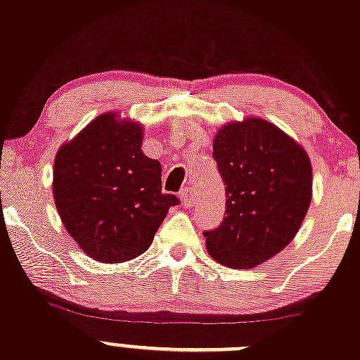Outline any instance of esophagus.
<instances>
[{
    "mask_svg": "<svg viewBox=\"0 0 360 360\" xmlns=\"http://www.w3.org/2000/svg\"><path fill=\"white\" fill-rule=\"evenodd\" d=\"M181 200H183L184 207L195 205L196 198H195V193H193L191 188H184V190L181 191Z\"/></svg>",
    "mask_w": 360,
    "mask_h": 360,
    "instance_id": "34e87169",
    "label": "esophagus"
}]
</instances>
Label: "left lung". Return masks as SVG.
I'll return each mask as SVG.
<instances>
[{
	"label": "left lung",
	"instance_id": "8db88e82",
	"mask_svg": "<svg viewBox=\"0 0 360 360\" xmlns=\"http://www.w3.org/2000/svg\"><path fill=\"white\" fill-rule=\"evenodd\" d=\"M226 186V217L205 231V247L233 269L257 267L288 247L312 200V165L304 146L259 117L228 122L214 138Z\"/></svg>",
	"mask_w": 360,
	"mask_h": 360
}]
</instances>
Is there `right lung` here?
<instances>
[{
	"label": "right lung",
	"instance_id": "right-lung-1",
	"mask_svg": "<svg viewBox=\"0 0 360 360\" xmlns=\"http://www.w3.org/2000/svg\"><path fill=\"white\" fill-rule=\"evenodd\" d=\"M143 126L107 112L56 151L53 198L63 226L93 260L120 264L150 248L170 207L160 162L141 150Z\"/></svg>",
	"mask_w": 360,
	"mask_h": 360
}]
</instances>
